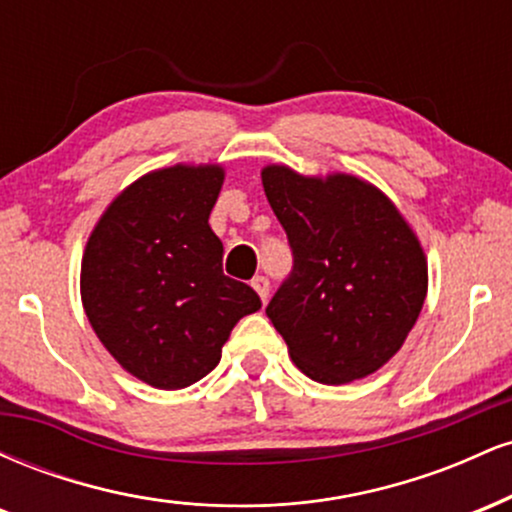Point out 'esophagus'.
Returning a JSON list of instances; mask_svg holds the SVG:
<instances>
[{"mask_svg":"<svg viewBox=\"0 0 512 512\" xmlns=\"http://www.w3.org/2000/svg\"><path fill=\"white\" fill-rule=\"evenodd\" d=\"M252 289L257 291V296L262 298V303H267V298H269V281H267V276H255V279H252Z\"/></svg>","mask_w":512,"mask_h":512,"instance_id":"1","label":"esophagus"}]
</instances>
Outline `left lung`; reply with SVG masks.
I'll return each instance as SVG.
<instances>
[{
	"label": "left lung",
	"instance_id": "8db88e82",
	"mask_svg": "<svg viewBox=\"0 0 512 512\" xmlns=\"http://www.w3.org/2000/svg\"><path fill=\"white\" fill-rule=\"evenodd\" d=\"M293 272L267 305L289 356L315 383L344 385L383 368L419 320L428 291L421 240L390 197L349 173L262 168Z\"/></svg>",
	"mask_w": 512,
	"mask_h": 512
}]
</instances>
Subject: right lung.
Returning <instances> with one entry per match:
<instances>
[{
	"instance_id": "obj_1",
	"label": "right lung",
	"mask_w": 512,
	"mask_h": 512,
	"mask_svg": "<svg viewBox=\"0 0 512 512\" xmlns=\"http://www.w3.org/2000/svg\"><path fill=\"white\" fill-rule=\"evenodd\" d=\"M226 170L175 163L117 195L81 257V303L110 356L142 383L182 390L221 361L240 317L262 308L223 274L209 226Z\"/></svg>"
}]
</instances>
